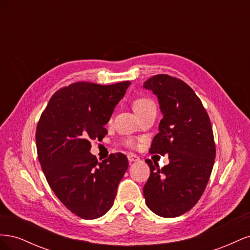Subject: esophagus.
I'll return each instance as SVG.
<instances>
[{
	"label": "esophagus",
	"mask_w": 250,
	"mask_h": 250,
	"mask_svg": "<svg viewBox=\"0 0 250 250\" xmlns=\"http://www.w3.org/2000/svg\"><path fill=\"white\" fill-rule=\"evenodd\" d=\"M127 157H128V161H129L130 163H132V162H138L139 160H140V157L137 155V154H134V153H132V152H129L127 154Z\"/></svg>",
	"instance_id": "1"
}]
</instances>
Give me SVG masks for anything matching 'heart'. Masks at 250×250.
<instances>
[{
  "mask_svg": "<svg viewBox=\"0 0 250 250\" xmlns=\"http://www.w3.org/2000/svg\"><path fill=\"white\" fill-rule=\"evenodd\" d=\"M132 106H133L134 111L137 112L139 116L144 115V113L151 110V109H156L154 101L151 99V98L144 97V96L138 97L137 99H134L133 103H132ZM125 145L129 146V147H133L137 145V143H135V141H133L132 139H127L125 141Z\"/></svg>",
  "mask_w": 250,
  "mask_h": 250,
  "instance_id": "obj_1",
  "label": "heart"
}]
</instances>
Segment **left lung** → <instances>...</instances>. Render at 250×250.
<instances>
[{
  "label": "left lung",
  "instance_id": "8db88e82",
  "mask_svg": "<svg viewBox=\"0 0 250 250\" xmlns=\"http://www.w3.org/2000/svg\"><path fill=\"white\" fill-rule=\"evenodd\" d=\"M144 87L157 96L164 115L149 152L168 154L170 161L162 169L145 161L150 176L144 197L153 213L174 218L190 210L206 190L216 156L213 129L199 97L183 80L158 74Z\"/></svg>",
  "mask_w": 250,
  "mask_h": 250
}]
</instances>
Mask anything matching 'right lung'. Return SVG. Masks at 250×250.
Listing matches in <instances>:
<instances>
[{"mask_svg": "<svg viewBox=\"0 0 250 250\" xmlns=\"http://www.w3.org/2000/svg\"><path fill=\"white\" fill-rule=\"evenodd\" d=\"M130 81L110 85L79 81L51 97L36 127L37 156L50 188L67 209L82 219L103 216L112 207L127 156L111 153L98 162L90 141L105 128Z\"/></svg>", "mask_w": 250, "mask_h": 250, "instance_id": "1", "label": "right lung"}]
</instances>
